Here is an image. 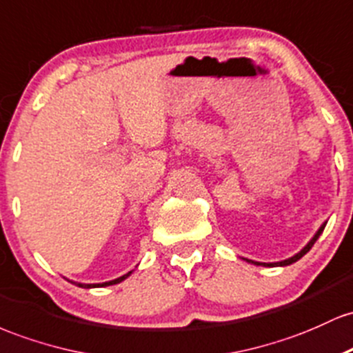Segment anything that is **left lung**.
<instances>
[{
    "instance_id": "8db88e82",
    "label": "left lung",
    "mask_w": 353,
    "mask_h": 353,
    "mask_svg": "<svg viewBox=\"0 0 353 353\" xmlns=\"http://www.w3.org/2000/svg\"><path fill=\"white\" fill-rule=\"evenodd\" d=\"M325 225H327V221L325 223L322 225V227L319 228V232L315 233L314 236H312V240L308 241L307 245H305V247L302 248V250H300L299 253H295L294 256H290V259H287V260H282V262H273V263H262V262H253V260H248V259H243V260H247L248 263H253V265H263V267H287V265H292V263H295L296 260H300L302 259V256L305 255V253H307L308 250H310L312 247H314V243L316 241V239H319L320 235H322V232H323V228H325Z\"/></svg>"
}]
</instances>
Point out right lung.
<instances>
[{
	"label": "right lung",
	"mask_w": 353,
	"mask_h": 353,
	"mask_svg": "<svg viewBox=\"0 0 353 353\" xmlns=\"http://www.w3.org/2000/svg\"><path fill=\"white\" fill-rule=\"evenodd\" d=\"M132 275V272H128V273H125L123 276H120V279H114V280H112V282H103V283H77L78 287H81V288H100V287H108V285H114V283H120V282H123L125 279H128V276Z\"/></svg>",
	"instance_id": "obj_1"
}]
</instances>
